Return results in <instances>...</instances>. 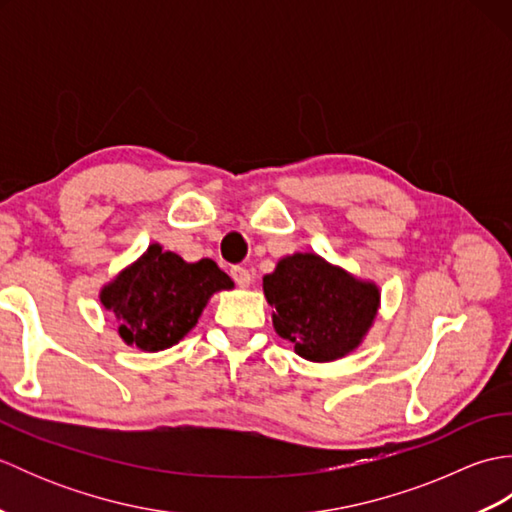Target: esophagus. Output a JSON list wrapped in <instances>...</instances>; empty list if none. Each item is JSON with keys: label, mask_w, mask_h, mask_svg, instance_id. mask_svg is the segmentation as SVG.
Here are the masks:
<instances>
[{"label": "esophagus", "mask_w": 512, "mask_h": 512, "mask_svg": "<svg viewBox=\"0 0 512 512\" xmlns=\"http://www.w3.org/2000/svg\"><path fill=\"white\" fill-rule=\"evenodd\" d=\"M231 277L235 279V284L239 288H248L250 281H253V275H250V270L244 266H233L231 268Z\"/></svg>", "instance_id": "34e87169"}]
</instances>
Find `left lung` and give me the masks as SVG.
<instances>
[{
  "label": "left lung",
  "mask_w": 512,
  "mask_h": 512,
  "mask_svg": "<svg viewBox=\"0 0 512 512\" xmlns=\"http://www.w3.org/2000/svg\"><path fill=\"white\" fill-rule=\"evenodd\" d=\"M264 295L281 339L312 363H330L354 352L372 330L380 290L317 253L281 257L264 275Z\"/></svg>",
  "instance_id": "1"
}]
</instances>
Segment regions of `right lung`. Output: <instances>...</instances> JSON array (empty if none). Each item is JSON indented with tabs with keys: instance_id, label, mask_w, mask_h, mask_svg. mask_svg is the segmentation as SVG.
Returning a JSON list of instances; mask_svg holds the SVG:
<instances>
[{
	"instance_id": "right-lung-1",
	"label": "right lung",
	"mask_w": 512,
	"mask_h": 512,
	"mask_svg": "<svg viewBox=\"0 0 512 512\" xmlns=\"http://www.w3.org/2000/svg\"><path fill=\"white\" fill-rule=\"evenodd\" d=\"M231 288L233 279L213 259L189 264L160 244H149L134 264L107 281L99 299L125 345L162 352L195 328L215 292Z\"/></svg>"
}]
</instances>
